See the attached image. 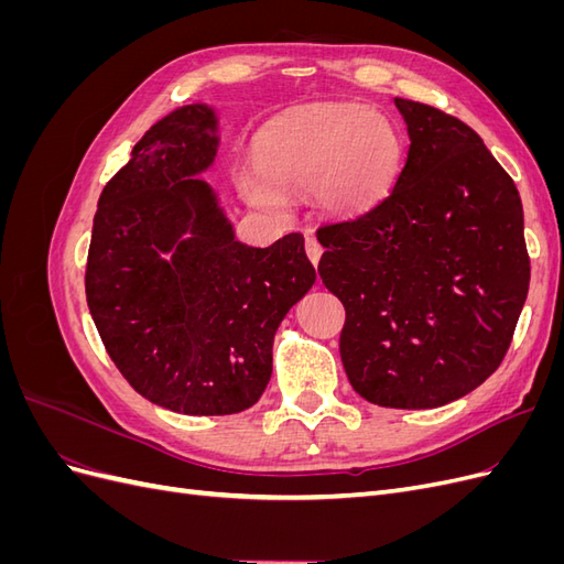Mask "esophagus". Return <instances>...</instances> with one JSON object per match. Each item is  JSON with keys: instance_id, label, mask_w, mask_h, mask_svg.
Listing matches in <instances>:
<instances>
[{"instance_id": "34e87169", "label": "esophagus", "mask_w": 564, "mask_h": 564, "mask_svg": "<svg viewBox=\"0 0 564 564\" xmlns=\"http://www.w3.org/2000/svg\"><path fill=\"white\" fill-rule=\"evenodd\" d=\"M322 245L315 240V237H308V240H305V253H308V259L313 261V265L317 268V263H319V259H322Z\"/></svg>"}]
</instances>
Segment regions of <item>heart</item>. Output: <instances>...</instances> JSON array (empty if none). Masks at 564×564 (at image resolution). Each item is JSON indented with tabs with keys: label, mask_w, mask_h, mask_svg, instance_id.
<instances>
[{
	"label": "heart",
	"mask_w": 564,
	"mask_h": 564,
	"mask_svg": "<svg viewBox=\"0 0 564 564\" xmlns=\"http://www.w3.org/2000/svg\"><path fill=\"white\" fill-rule=\"evenodd\" d=\"M261 169L242 178L256 207L282 212L286 195L315 193L322 212L360 214L395 181L402 143L388 119L357 106H319L272 124L259 148Z\"/></svg>",
	"instance_id": "1"
}]
</instances>
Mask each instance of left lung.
Returning <instances> with one entry per match:
<instances>
[{
	"label": "left lung",
	"instance_id": "8db88e82",
	"mask_svg": "<svg viewBox=\"0 0 564 564\" xmlns=\"http://www.w3.org/2000/svg\"><path fill=\"white\" fill-rule=\"evenodd\" d=\"M409 152L365 214L317 228L346 308L340 360L367 402L433 409L499 369L529 292L520 193L460 119L395 98Z\"/></svg>",
	"mask_w": 564,
	"mask_h": 564
}]
</instances>
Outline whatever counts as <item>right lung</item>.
Instances as JSON below:
<instances>
[{"label": "right lung", "instance_id": "right-lung-1", "mask_svg": "<svg viewBox=\"0 0 564 564\" xmlns=\"http://www.w3.org/2000/svg\"><path fill=\"white\" fill-rule=\"evenodd\" d=\"M216 148L207 106L150 127L100 193L84 275L119 373L152 404L187 416L259 402L280 322L315 284L303 235L265 249L235 240L212 187L193 178ZM166 250L172 262L161 259Z\"/></svg>", "mask_w": 564, "mask_h": 564}]
</instances>
